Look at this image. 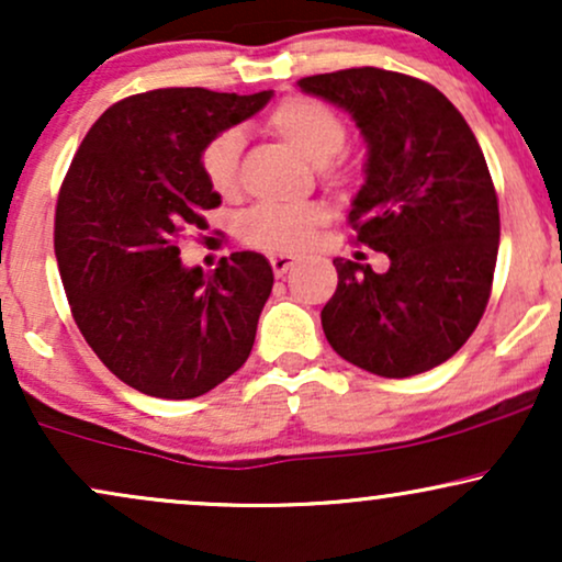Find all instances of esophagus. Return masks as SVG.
<instances>
[{
  "label": "esophagus",
  "mask_w": 562,
  "mask_h": 562,
  "mask_svg": "<svg viewBox=\"0 0 562 562\" xmlns=\"http://www.w3.org/2000/svg\"><path fill=\"white\" fill-rule=\"evenodd\" d=\"M269 265H272L277 277H282V274H288L290 269L297 265V259L295 257H288V254H274V257H269Z\"/></svg>",
  "instance_id": "esophagus-1"
}]
</instances>
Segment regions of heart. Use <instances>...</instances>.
<instances>
[{
	"label": "heart",
	"mask_w": 562,
	"mask_h": 562,
	"mask_svg": "<svg viewBox=\"0 0 562 562\" xmlns=\"http://www.w3.org/2000/svg\"><path fill=\"white\" fill-rule=\"evenodd\" d=\"M269 126L290 142L305 160L324 166L342 153L347 132L342 119L314 98H288L269 113ZM244 134L225 130L202 150V173L217 194L228 196L238 189V162ZM322 223L316 204H257L240 217L238 233L248 246L269 254L301 251Z\"/></svg>",
	"instance_id": "obj_1"
}]
</instances>
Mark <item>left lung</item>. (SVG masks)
I'll return each instance as SVG.
<instances>
[{"mask_svg":"<svg viewBox=\"0 0 562 562\" xmlns=\"http://www.w3.org/2000/svg\"><path fill=\"white\" fill-rule=\"evenodd\" d=\"M350 113L366 139V181L350 204L358 240L386 272L334 259L322 311L339 358L383 379L449 360L477 329L498 259V196L477 139L432 85L375 67L297 80Z\"/></svg>","mask_w":562,"mask_h":562,"instance_id":"obj_1","label":"left lung"}]
</instances>
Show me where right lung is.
<instances>
[{
    "label": "right lung",
    "mask_w": 562,
    "mask_h": 562,
    "mask_svg": "<svg viewBox=\"0 0 562 562\" xmlns=\"http://www.w3.org/2000/svg\"><path fill=\"white\" fill-rule=\"evenodd\" d=\"M272 95L162 88L124 98L67 170L54 223L64 290L92 352L142 394L194 400L251 355L272 265L236 251L204 274L183 265L179 238L220 204L199 162L204 145Z\"/></svg>",
    "instance_id": "obj_1"
}]
</instances>
